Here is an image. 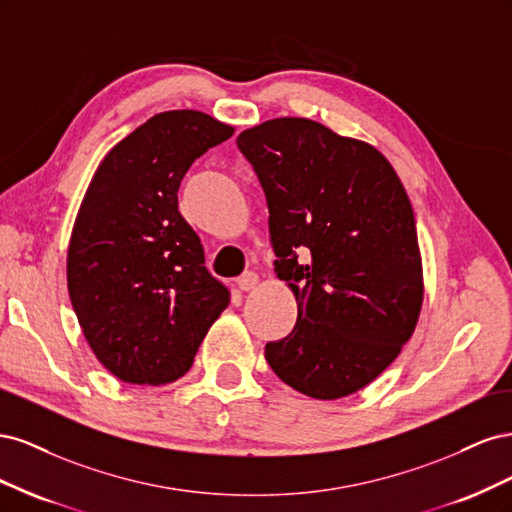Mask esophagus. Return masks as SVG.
<instances>
[{
    "label": "esophagus",
    "instance_id": "34e87169",
    "mask_svg": "<svg viewBox=\"0 0 512 512\" xmlns=\"http://www.w3.org/2000/svg\"><path fill=\"white\" fill-rule=\"evenodd\" d=\"M258 284V275L254 271H245L239 280H237V286L243 290V292H250L254 286Z\"/></svg>",
    "mask_w": 512,
    "mask_h": 512
}]
</instances>
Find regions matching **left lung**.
<instances>
[{
  "label": "left lung",
  "mask_w": 512,
  "mask_h": 512,
  "mask_svg": "<svg viewBox=\"0 0 512 512\" xmlns=\"http://www.w3.org/2000/svg\"><path fill=\"white\" fill-rule=\"evenodd\" d=\"M237 145L267 196L275 273L299 305L267 363L307 397L361 391L397 359L423 305L404 183L376 147L312 119H269Z\"/></svg>",
  "instance_id": "left-lung-1"
}]
</instances>
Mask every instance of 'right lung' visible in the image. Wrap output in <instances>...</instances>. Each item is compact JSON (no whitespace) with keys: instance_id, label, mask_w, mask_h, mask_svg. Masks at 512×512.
<instances>
[{"instance_id":"obj_1","label":"right lung","mask_w":512,"mask_h":512,"mask_svg":"<svg viewBox=\"0 0 512 512\" xmlns=\"http://www.w3.org/2000/svg\"><path fill=\"white\" fill-rule=\"evenodd\" d=\"M235 134L200 111H166L106 153L68 245V292L98 361L123 382H175L230 292L179 213L181 179Z\"/></svg>"}]
</instances>
